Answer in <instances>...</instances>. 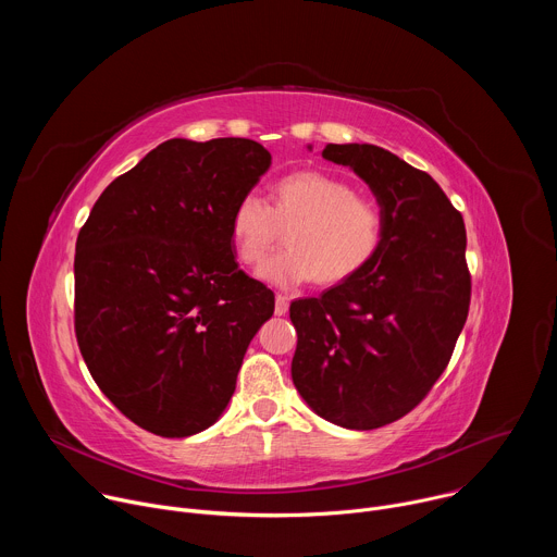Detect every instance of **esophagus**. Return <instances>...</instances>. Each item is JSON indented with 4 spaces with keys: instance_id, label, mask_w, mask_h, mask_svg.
Wrapping results in <instances>:
<instances>
[{
    "instance_id": "esophagus-1",
    "label": "esophagus",
    "mask_w": 557,
    "mask_h": 557,
    "mask_svg": "<svg viewBox=\"0 0 557 557\" xmlns=\"http://www.w3.org/2000/svg\"><path fill=\"white\" fill-rule=\"evenodd\" d=\"M288 312V297L277 295L275 297V314H286Z\"/></svg>"
}]
</instances>
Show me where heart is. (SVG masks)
I'll return each mask as SVG.
<instances>
[{
    "instance_id": "b5f03b06",
    "label": "heart",
    "mask_w": 557,
    "mask_h": 557,
    "mask_svg": "<svg viewBox=\"0 0 557 557\" xmlns=\"http://www.w3.org/2000/svg\"><path fill=\"white\" fill-rule=\"evenodd\" d=\"M271 205L247 194L237 200L228 235L237 260L260 267L275 247L280 228L288 226L286 251L271 258L260 277L295 288L314 277L320 286H337L361 273L381 251L385 220L379 205L355 194L337 176L304 170L275 185Z\"/></svg>"
}]
</instances>
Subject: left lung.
Returning a JSON list of instances; mask_svg holds the SVG:
<instances>
[{
  "label": "left lung",
  "mask_w": 557,
  "mask_h": 557,
  "mask_svg": "<svg viewBox=\"0 0 557 557\" xmlns=\"http://www.w3.org/2000/svg\"><path fill=\"white\" fill-rule=\"evenodd\" d=\"M322 156L370 187L385 235L361 273L290 304V374L314 414L376 430L414 410L449 363L471 295L465 222L430 174L383 147L331 143Z\"/></svg>",
  "instance_id": "1"
}]
</instances>
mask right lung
<instances>
[{"label":"right lung","instance_id":"add662e5","mask_svg":"<svg viewBox=\"0 0 557 557\" xmlns=\"http://www.w3.org/2000/svg\"><path fill=\"white\" fill-rule=\"evenodd\" d=\"M269 168L249 138H172L112 181L78 231V348L101 392L151 434L213 425L273 314V293L237 269L228 235Z\"/></svg>","mask_w":557,"mask_h":557}]
</instances>
